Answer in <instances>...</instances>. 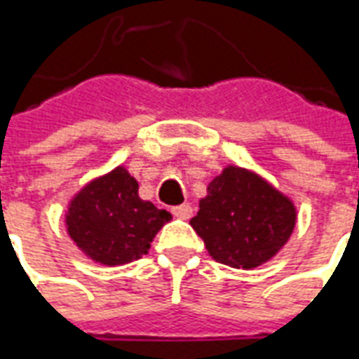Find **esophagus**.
I'll return each mask as SVG.
<instances>
[{
    "instance_id": "34e87169",
    "label": "esophagus",
    "mask_w": 359,
    "mask_h": 359,
    "mask_svg": "<svg viewBox=\"0 0 359 359\" xmlns=\"http://www.w3.org/2000/svg\"><path fill=\"white\" fill-rule=\"evenodd\" d=\"M172 217H177V219L188 220L192 217V205H188V203H182V205H177L171 209Z\"/></svg>"
}]
</instances>
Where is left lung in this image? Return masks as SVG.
I'll use <instances>...</instances> for the list:
<instances>
[{
	"label": "left lung",
	"mask_w": 359,
	"mask_h": 359,
	"mask_svg": "<svg viewBox=\"0 0 359 359\" xmlns=\"http://www.w3.org/2000/svg\"><path fill=\"white\" fill-rule=\"evenodd\" d=\"M190 224L215 261L251 270L287 243L297 224V207L259 172L226 165L209 182Z\"/></svg>",
	"instance_id": "1"
}]
</instances>
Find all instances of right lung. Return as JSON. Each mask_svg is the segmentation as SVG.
<instances>
[{"label":"right lung","instance_id":"add662e5","mask_svg":"<svg viewBox=\"0 0 359 359\" xmlns=\"http://www.w3.org/2000/svg\"><path fill=\"white\" fill-rule=\"evenodd\" d=\"M172 217L140 200L139 182L123 165L89 180L66 207V232L81 253L104 266H119L150 251L156 233Z\"/></svg>","mask_w":359,"mask_h":359}]
</instances>
